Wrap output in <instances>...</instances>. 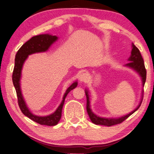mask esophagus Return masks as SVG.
<instances>
[{
	"label": "esophagus",
	"instance_id": "1",
	"mask_svg": "<svg viewBox=\"0 0 154 154\" xmlns=\"http://www.w3.org/2000/svg\"><path fill=\"white\" fill-rule=\"evenodd\" d=\"M88 80V76L87 73H82L81 75H79V81L81 82H86Z\"/></svg>",
	"mask_w": 154,
	"mask_h": 154
}]
</instances>
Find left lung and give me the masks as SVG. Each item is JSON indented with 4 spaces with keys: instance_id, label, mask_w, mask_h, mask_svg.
Masks as SVG:
<instances>
[{
    "instance_id": "obj_1",
    "label": "left lung",
    "mask_w": 154,
    "mask_h": 154,
    "mask_svg": "<svg viewBox=\"0 0 154 154\" xmlns=\"http://www.w3.org/2000/svg\"><path fill=\"white\" fill-rule=\"evenodd\" d=\"M132 49L131 52V55L128 59V61L130 62H128V64H126L125 66L130 67L132 69H134V71H136L137 72L139 73V75H140V77L142 78V85L144 86L145 84V81H146V71L145 69L144 60H143L142 55L140 50L135 45L132 43ZM85 95L86 98H87V105H86V109H87V111L89 116L90 120L92 123L96 124V125H106V126H112L114 125H117L122 123L125 121V119H127L130 116H131L132 113L135 112L137 109L140 108L141 103H142V100H141V102L140 104L138 105V106L137 108L130 112L128 114L123 116L117 118V119H110V118H103L100 117L94 114L92 112L91 109H90V98H89V94H88V91L87 90H85Z\"/></svg>"
}]
</instances>
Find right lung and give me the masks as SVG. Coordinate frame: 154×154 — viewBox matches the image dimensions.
Returning a JSON list of instances; mask_svg holds the SVG:
<instances>
[{
	"label": "right lung",
	"instance_id": "1",
	"mask_svg": "<svg viewBox=\"0 0 154 154\" xmlns=\"http://www.w3.org/2000/svg\"><path fill=\"white\" fill-rule=\"evenodd\" d=\"M57 39L58 38L56 35H52L50 34H41L31 38L30 40L26 41L17 52L15 60H14V70L13 73H12V82H13V85L14 88H15L17 96L18 104L21 111L26 116L29 118L32 121L44 125L53 126L56 125L59 123L61 116H62V111L65 98L71 90L76 88L78 82H74L66 90L64 97H63L62 102L53 113L49 116H38L33 114L25 103L22 91H21L20 79L21 75H22L23 64H24L25 60L28 57V56L34 53H38V52L47 51L52 44L54 43Z\"/></svg>",
	"mask_w": 154,
	"mask_h": 154
}]
</instances>
